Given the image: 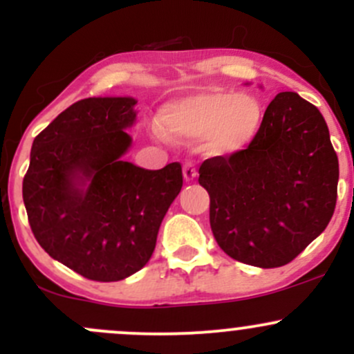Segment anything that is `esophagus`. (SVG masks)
<instances>
[{
    "instance_id": "34e87169",
    "label": "esophagus",
    "mask_w": 354,
    "mask_h": 354,
    "mask_svg": "<svg viewBox=\"0 0 354 354\" xmlns=\"http://www.w3.org/2000/svg\"><path fill=\"white\" fill-rule=\"evenodd\" d=\"M183 176L187 181H194L195 176H197V169L192 162H185L183 164Z\"/></svg>"
}]
</instances>
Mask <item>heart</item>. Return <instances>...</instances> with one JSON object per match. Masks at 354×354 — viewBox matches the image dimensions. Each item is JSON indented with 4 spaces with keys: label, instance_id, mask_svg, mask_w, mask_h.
<instances>
[{
    "label": "heart",
    "instance_id": "heart-1",
    "mask_svg": "<svg viewBox=\"0 0 354 354\" xmlns=\"http://www.w3.org/2000/svg\"><path fill=\"white\" fill-rule=\"evenodd\" d=\"M263 109L250 94L205 91L176 99L160 111L164 133L178 138H209L217 154H236L262 130Z\"/></svg>",
    "mask_w": 354,
    "mask_h": 354
}]
</instances>
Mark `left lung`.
I'll use <instances>...</instances> for the list:
<instances>
[{
    "label": "left lung",
    "mask_w": 354,
    "mask_h": 354,
    "mask_svg": "<svg viewBox=\"0 0 354 354\" xmlns=\"http://www.w3.org/2000/svg\"><path fill=\"white\" fill-rule=\"evenodd\" d=\"M198 174L217 245L248 266H286L326 230L335 209L339 162L329 128L296 92L272 99L248 147L205 159Z\"/></svg>",
    "instance_id": "left-lung-1"
}]
</instances>
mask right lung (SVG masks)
Here are the masks:
<instances>
[{
	"mask_svg": "<svg viewBox=\"0 0 354 354\" xmlns=\"http://www.w3.org/2000/svg\"><path fill=\"white\" fill-rule=\"evenodd\" d=\"M133 97H88L37 137L24 178V203L37 243L63 266L101 283L140 270L167 209L183 187L180 162L144 169L123 160Z\"/></svg>",
	"mask_w": 354,
	"mask_h": 354,
	"instance_id": "right-lung-1",
	"label": "right lung"
}]
</instances>
